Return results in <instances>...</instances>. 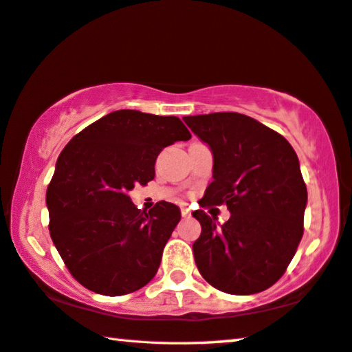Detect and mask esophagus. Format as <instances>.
Returning <instances> with one entry per match:
<instances>
[{"label":"esophagus","instance_id":"1","mask_svg":"<svg viewBox=\"0 0 352 352\" xmlns=\"http://www.w3.org/2000/svg\"><path fill=\"white\" fill-rule=\"evenodd\" d=\"M180 210H182V215L183 217H190V209L188 206H182Z\"/></svg>","mask_w":352,"mask_h":352}]
</instances>
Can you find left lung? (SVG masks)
Listing matches in <instances>:
<instances>
[{
  "mask_svg": "<svg viewBox=\"0 0 352 352\" xmlns=\"http://www.w3.org/2000/svg\"><path fill=\"white\" fill-rule=\"evenodd\" d=\"M209 146L214 182L200 206L226 204L225 225L198 209L201 234L192 245L209 285L234 296L267 289L283 276L303 235L308 192L296 151L285 137L248 115L184 117Z\"/></svg>",
  "mask_w": 352,
  "mask_h": 352,
  "instance_id": "obj_1",
  "label": "left lung"
}]
</instances>
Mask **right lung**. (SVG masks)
Returning a JSON list of instances; mask_svg holds the SVG:
<instances>
[{"label": "right lung", "instance_id": "add662e5", "mask_svg": "<svg viewBox=\"0 0 352 352\" xmlns=\"http://www.w3.org/2000/svg\"><path fill=\"white\" fill-rule=\"evenodd\" d=\"M190 138L178 117L121 109L70 140L46 192L49 231L76 282L103 296L148 285L182 219L174 203L149 212L132 203L135 184L155 177L163 148Z\"/></svg>", "mask_w": 352, "mask_h": 352}]
</instances>
